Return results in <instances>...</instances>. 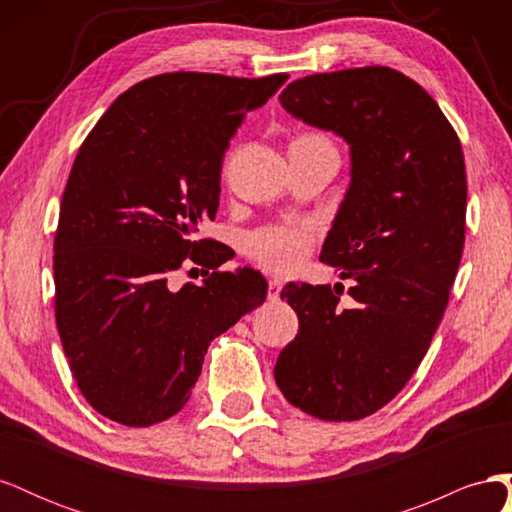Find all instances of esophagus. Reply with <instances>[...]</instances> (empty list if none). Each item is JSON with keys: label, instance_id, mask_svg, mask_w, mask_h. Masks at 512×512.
<instances>
[{"label": "esophagus", "instance_id": "34e87169", "mask_svg": "<svg viewBox=\"0 0 512 512\" xmlns=\"http://www.w3.org/2000/svg\"><path fill=\"white\" fill-rule=\"evenodd\" d=\"M280 292H282V282H280V280H269V288H267L269 299H271V301L280 299Z\"/></svg>", "mask_w": 512, "mask_h": 512}]
</instances>
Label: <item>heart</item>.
<instances>
[{"label":"heart","instance_id":"heart-1","mask_svg":"<svg viewBox=\"0 0 512 512\" xmlns=\"http://www.w3.org/2000/svg\"><path fill=\"white\" fill-rule=\"evenodd\" d=\"M305 138L322 136L307 134ZM314 232L316 226L307 220L260 226L245 237V252L267 271L286 275L303 265V260L314 245Z\"/></svg>","mask_w":512,"mask_h":512}]
</instances>
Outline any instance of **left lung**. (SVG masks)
Here are the masks:
<instances>
[{
  "label": "left lung",
  "instance_id": "8db88e82",
  "mask_svg": "<svg viewBox=\"0 0 512 512\" xmlns=\"http://www.w3.org/2000/svg\"><path fill=\"white\" fill-rule=\"evenodd\" d=\"M280 102L350 145V188L320 260L354 280L356 305H337L339 284H288L299 333L273 374L294 408L359 421L404 389L444 316L466 241V162L436 100L393 68L305 76Z\"/></svg>",
  "mask_w": 512,
  "mask_h": 512
}]
</instances>
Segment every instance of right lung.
<instances>
[{"label": "right lung", "mask_w": 512, "mask_h": 512, "mask_svg": "<svg viewBox=\"0 0 512 512\" xmlns=\"http://www.w3.org/2000/svg\"><path fill=\"white\" fill-rule=\"evenodd\" d=\"M286 79L151 76L76 153L53 245L55 320L83 397L111 421L149 427L177 414L209 344L265 303L260 271L209 273L226 250L198 228L218 211L228 141ZM183 261L206 280L173 293L165 282Z\"/></svg>", "instance_id": "right-lung-1"}]
</instances>
